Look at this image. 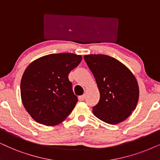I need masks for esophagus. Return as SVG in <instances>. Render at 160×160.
I'll return each mask as SVG.
<instances>
[{"label": "esophagus", "mask_w": 160, "mask_h": 160, "mask_svg": "<svg viewBox=\"0 0 160 160\" xmlns=\"http://www.w3.org/2000/svg\"><path fill=\"white\" fill-rule=\"evenodd\" d=\"M85 98H86V96H85V94L83 95H81V96L79 97V100L80 101H83L85 100Z\"/></svg>", "instance_id": "obj_1"}]
</instances>
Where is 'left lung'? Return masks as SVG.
I'll return each mask as SVG.
<instances>
[{"mask_svg": "<svg viewBox=\"0 0 160 160\" xmlns=\"http://www.w3.org/2000/svg\"><path fill=\"white\" fill-rule=\"evenodd\" d=\"M96 80L100 98L93 107L94 116L108 124H117L130 116L139 100V86L124 64L105 54L85 55Z\"/></svg>", "mask_w": 160, "mask_h": 160, "instance_id": "left-lung-1", "label": "left lung"}]
</instances>
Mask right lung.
I'll use <instances>...</instances> for the list:
<instances>
[{
    "label": "right lung",
    "instance_id": "1",
    "mask_svg": "<svg viewBox=\"0 0 160 160\" xmlns=\"http://www.w3.org/2000/svg\"><path fill=\"white\" fill-rule=\"evenodd\" d=\"M82 60L73 53L52 54L28 66L21 81V100L26 112L36 122L59 124L78 102L68 74Z\"/></svg>",
    "mask_w": 160,
    "mask_h": 160
}]
</instances>
